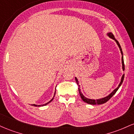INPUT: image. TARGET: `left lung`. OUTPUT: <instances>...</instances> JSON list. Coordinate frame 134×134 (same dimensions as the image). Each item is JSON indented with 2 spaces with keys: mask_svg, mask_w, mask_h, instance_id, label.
I'll use <instances>...</instances> for the list:
<instances>
[{
  "mask_svg": "<svg viewBox=\"0 0 134 134\" xmlns=\"http://www.w3.org/2000/svg\"><path fill=\"white\" fill-rule=\"evenodd\" d=\"M106 35H107L109 37V38H112L113 40H115V42L116 43V44L118 45V47H119V49H120V52H121V63H122V70H123V71H124V70H125V65H124V55H123L122 49H121V46H120V43H119V42H118V40H116V38H115V37H114V35H113L112 33L108 32V33H107V34H106ZM124 76H125V74H124V75H122V76H121V80H120V82L119 85H118V87H117L115 90H113V91L111 92L110 94H109V95L107 96H106V97H102V98L97 99H92L87 98V97H85V96L83 94V93L82 92V91H81L80 88V86L79 82V80H78V79L76 77H75V80H76V83H77L78 85H79V93H80V95L81 98H82V99L83 100V101L85 102V103H86L87 104H92V105L102 104H104V103H106V102H107L108 100L110 99L113 96L114 94H115V93L116 92V91H118V88H120V87L121 86V85L123 83V81H124Z\"/></svg>",
  "mask_w": 134,
  "mask_h": 134,
  "instance_id": "8db88e82",
  "label": "left lung"
}]
</instances>
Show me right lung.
Wrapping results in <instances>:
<instances>
[{
    "instance_id": "right-lung-1",
    "label": "right lung",
    "mask_w": 134,
    "mask_h": 134,
    "mask_svg": "<svg viewBox=\"0 0 134 134\" xmlns=\"http://www.w3.org/2000/svg\"><path fill=\"white\" fill-rule=\"evenodd\" d=\"M55 92H54V96H53V97H52V99H51V100H49V102H47V103H46V104H40V105H38V104H31V106H37V107H40V106H46V105H47L48 104H49L51 103V101H52V100H53V99H54V96H55Z\"/></svg>"
}]
</instances>
